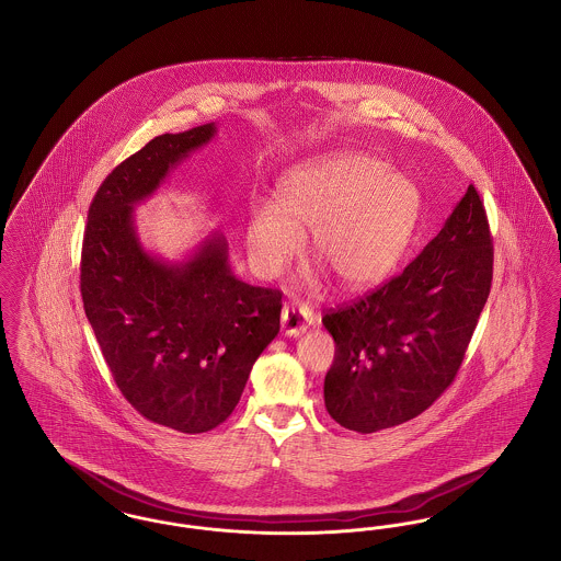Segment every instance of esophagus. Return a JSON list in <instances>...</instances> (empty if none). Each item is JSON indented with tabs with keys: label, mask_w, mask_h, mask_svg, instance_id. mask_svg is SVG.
<instances>
[{
	"label": "esophagus",
	"mask_w": 561,
	"mask_h": 561,
	"mask_svg": "<svg viewBox=\"0 0 561 561\" xmlns=\"http://www.w3.org/2000/svg\"><path fill=\"white\" fill-rule=\"evenodd\" d=\"M316 323V316L307 305H284L282 309V330L288 336H298L307 332L309 325Z\"/></svg>",
	"instance_id": "obj_1"
}]
</instances>
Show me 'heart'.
Masks as SVG:
<instances>
[{
    "mask_svg": "<svg viewBox=\"0 0 561 561\" xmlns=\"http://www.w3.org/2000/svg\"><path fill=\"white\" fill-rule=\"evenodd\" d=\"M419 191L400 172L364 153H330L296 165L275 187V208L256 204L245 222L252 268L279 277L302 250H311L347 288L385 279L412 238Z\"/></svg>",
    "mask_w": 561,
    "mask_h": 561,
    "instance_id": "obj_1",
    "label": "heart"
}]
</instances>
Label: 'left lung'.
Returning a JSON list of instances; mask_svg holds the SVG:
<instances>
[{"label":"left lung","instance_id":"left-lung-1","mask_svg":"<svg viewBox=\"0 0 561 561\" xmlns=\"http://www.w3.org/2000/svg\"><path fill=\"white\" fill-rule=\"evenodd\" d=\"M492 263L485 208L469 185L400 275L321 318L336 343L323 401L341 427H396L453 385L490 294Z\"/></svg>","mask_w":561,"mask_h":561}]
</instances>
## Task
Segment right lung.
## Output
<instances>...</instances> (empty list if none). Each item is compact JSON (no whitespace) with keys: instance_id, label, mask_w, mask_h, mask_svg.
Returning <instances> with one entry per match:
<instances>
[{"instance_id":"obj_1","label":"right lung","mask_w":561,"mask_h":561,"mask_svg":"<svg viewBox=\"0 0 561 561\" xmlns=\"http://www.w3.org/2000/svg\"><path fill=\"white\" fill-rule=\"evenodd\" d=\"M214 133L206 124L161 134L115 165L81 243V300L117 389L140 416L181 433H206L231 416L282 313L279 290L231 273L220 233L170 265L134 231V206Z\"/></svg>"}]
</instances>
